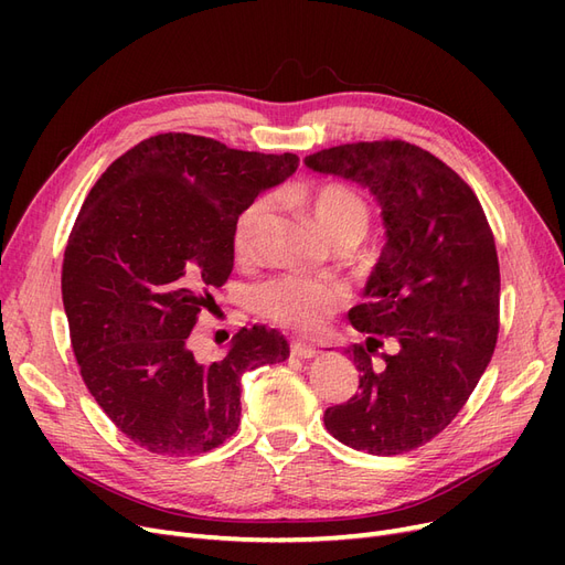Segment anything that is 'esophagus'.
<instances>
[{
    "instance_id": "1",
    "label": "esophagus",
    "mask_w": 565,
    "mask_h": 565,
    "mask_svg": "<svg viewBox=\"0 0 565 565\" xmlns=\"http://www.w3.org/2000/svg\"><path fill=\"white\" fill-rule=\"evenodd\" d=\"M289 353H292V358H301V361H311V358L318 355V351L309 344H301V341H295L292 347H289Z\"/></svg>"
}]
</instances>
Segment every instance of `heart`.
Here are the masks:
<instances>
[{"label": "heart", "mask_w": 565, "mask_h": 565, "mask_svg": "<svg viewBox=\"0 0 565 565\" xmlns=\"http://www.w3.org/2000/svg\"><path fill=\"white\" fill-rule=\"evenodd\" d=\"M306 207H309L318 228L330 237L332 243L358 237L363 241L370 226V210L351 188L341 183H324L316 191L306 195ZM270 214V200L256 198L241 212L233 224V249L237 256H249L254 252L256 237L264 228ZM259 309L273 322L282 324L287 330L311 334L324 328L347 301V289L328 282L285 276L270 280L259 289Z\"/></svg>", "instance_id": "1"}]
</instances>
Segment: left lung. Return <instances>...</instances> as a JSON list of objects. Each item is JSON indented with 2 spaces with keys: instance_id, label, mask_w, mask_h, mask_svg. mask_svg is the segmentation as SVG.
Listing matches in <instances>:
<instances>
[{
  "instance_id": "left-lung-1",
  "label": "left lung",
  "mask_w": 565,
  "mask_h": 565,
  "mask_svg": "<svg viewBox=\"0 0 565 565\" xmlns=\"http://www.w3.org/2000/svg\"><path fill=\"white\" fill-rule=\"evenodd\" d=\"M303 164L367 188L386 228L367 301L349 311L367 334L349 351L361 391L324 409V426L353 450L409 452L457 417L498 344L500 264L488 218L471 188L413 143H347ZM386 340L397 353L374 364Z\"/></svg>"
}]
</instances>
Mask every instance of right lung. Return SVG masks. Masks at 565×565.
I'll list each match as a JSON object with an SVG mask.
<instances>
[{
	"label": "right lung",
	"instance_id": "add662e5",
	"mask_svg": "<svg viewBox=\"0 0 565 565\" xmlns=\"http://www.w3.org/2000/svg\"><path fill=\"white\" fill-rule=\"evenodd\" d=\"M297 167L292 152L169 131L119 156L84 200L63 306L84 384L136 446L169 457L218 448L241 424L243 372L289 355L266 324L243 328L216 363L198 361L188 337L207 287L231 276L235 218Z\"/></svg>",
	"mask_w": 565,
	"mask_h": 565
}]
</instances>
